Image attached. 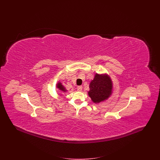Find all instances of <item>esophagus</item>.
<instances>
[{
    "label": "esophagus",
    "mask_w": 160,
    "mask_h": 160,
    "mask_svg": "<svg viewBox=\"0 0 160 160\" xmlns=\"http://www.w3.org/2000/svg\"><path fill=\"white\" fill-rule=\"evenodd\" d=\"M77 91L79 92H82V90H83V87L82 86H78L77 87Z\"/></svg>",
    "instance_id": "esophagus-1"
}]
</instances>
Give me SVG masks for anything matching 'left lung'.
Instances as JSON below:
<instances>
[{
	"label": "left lung",
	"mask_w": 160,
	"mask_h": 160,
	"mask_svg": "<svg viewBox=\"0 0 160 160\" xmlns=\"http://www.w3.org/2000/svg\"><path fill=\"white\" fill-rule=\"evenodd\" d=\"M88 93L95 104H99L108 99L113 93V82L106 73H96L89 84Z\"/></svg>",
	"instance_id": "left-lung-1"
}]
</instances>
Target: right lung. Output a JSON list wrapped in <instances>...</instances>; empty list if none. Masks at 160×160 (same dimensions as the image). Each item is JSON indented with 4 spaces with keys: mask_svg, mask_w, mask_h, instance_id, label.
I'll return each instance as SVG.
<instances>
[{
    "mask_svg": "<svg viewBox=\"0 0 160 160\" xmlns=\"http://www.w3.org/2000/svg\"><path fill=\"white\" fill-rule=\"evenodd\" d=\"M56 88L58 89V90H59L58 91L61 92V93H66V92H68V90L66 89L65 86L59 81L57 83V84H56ZM59 94H61V93H59Z\"/></svg>",
    "mask_w": 160,
    "mask_h": 160,
    "instance_id": "right-lung-1",
    "label": "right lung"
}]
</instances>
